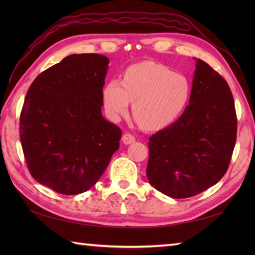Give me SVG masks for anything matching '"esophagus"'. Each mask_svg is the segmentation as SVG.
Segmentation results:
<instances>
[{"label":"esophagus","mask_w":255,"mask_h":255,"mask_svg":"<svg viewBox=\"0 0 255 255\" xmlns=\"http://www.w3.org/2000/svg\"><path fill=\"white\" fill-rule=\"evenodd\" d=\"M122 140H123V142L125 144H130V143H133L134 140H136V139H134V137L132 136L131 133H125L123 138H122Z\"/></svg>","instance_id":"obj_1"}]
</instances>
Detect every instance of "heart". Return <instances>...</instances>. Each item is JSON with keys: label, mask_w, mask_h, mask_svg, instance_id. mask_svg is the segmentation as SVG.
Returning a JSON list of instances; mask_svg holds the SVG:
<instances>
[{"label": "heart", "mask_w": 255, "mask_h": 255, "mask_svg": "<svg viewBox=\"0 0 255 255\" xmlns=\"http://www.w3.org/2000/svg\"><path fill=\"white\" fill-rule=\"evenodd\" d=\"M191 84L183 74L153 61L129 67L122 82L112 80L103 90L108 117L118 121L132 104V114L145 130H159L174 123L185 110Z\"/></svg>", "instance_id": "obj_1"}]
</instances>
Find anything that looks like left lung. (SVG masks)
Segmentation results:
<instances>
[{"label":"left lung","instance_id":"left-lung-1","mask_svg":"<svg viewBox=\"0 0 255 255\" xmlns=\"http://www.w3.org/2000/svg\"><path fill=\"white\" fill-rule=\"evenodd\" d=\"M189 104L175 123L150 137L147 176L159 192L187 198L218 183L237 140V115L228 83L195 58Z\"/></svg>","mask_w":255,"mask_h":255}]
</instances>
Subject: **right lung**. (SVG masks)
Here are the masks:
<instances>
[{
    "label": "right lung",
    "instance_id": "right-lung-1",
    "mask_svg": "<svg viewBox=\"0 0 255 255\" xmlns=\"http://www.w3.org/2000/svg\"><path fill=\"white\" fill-rule=\"evenodd\" d=\"M110 60L71 55L34 80L19 118L26 164L35 180L63 195L89 191L119 148L121 128L102 115Z\"/></svg>",
    "mask_w": 255,
    "mask_h": 255
}]
</instances>
